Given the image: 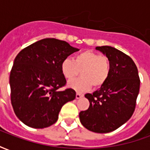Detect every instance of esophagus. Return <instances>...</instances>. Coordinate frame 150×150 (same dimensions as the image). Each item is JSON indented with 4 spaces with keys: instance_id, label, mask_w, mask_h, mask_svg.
<instances>
[{
    "instance_id": "esophagus-1",
    "label": "esophagus",
    "mask_w": 150,
    "mask_h": 150,
    "mask_svg": "<svg viewBox=\"0 0 150 150\" xmlns=\"http://www.w3.org/2000/svg\"><path fill=\"white\" fill-rule=\"evenodd\" d=\"M81 97H83V95L79 94V93H76V96H75L76 99H80Z\"/></svg>"
}]
</instances>
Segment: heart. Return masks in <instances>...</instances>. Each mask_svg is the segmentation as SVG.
I'll use <instances>...</instances> for the list:
<instances>
[{
    "label": "heart",
    "instance_id": "1",
    "mask_svg": "<svg viewBox=\"0 0 150 150\" xmlns=\"http://www.w3.org/2000/svg\"><path fill=\"white\" fill-rule=\"evenodd\" d=\"M61 71L67 79L71 80L79 75L81 78L73 79L68 87L78 92H84L91 88H100L107 81L110 74V62L108 57L91 50H85L74 57L66 59L61 63Z\"/></svg>",
    "mask_w": 150,
    "mask_h": 150
}]
</instances>
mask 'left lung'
<instances>
[{"instance_id":"obj_1","label":"left lung","mask_w":150,"mask_h":150,"mask_svg":"<svg viewBox=\"0 0 150 150\" xmlns=\"http://www.w3.org/2000/svg\"><path fill=\"white\" fill-rule=\"evenodd\" d=\"M96 50L109 59L110 74L100 89L85 95L90 106L79 112V120L88 130L107 133L118 129L133 114L140 79L137 66L125 53L108 46H97Z\"/></svg>"}]
</instances>
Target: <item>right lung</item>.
Returning <instances> with one entry per match:
<instances>
[{
  "label": "right lung",
  "mask_w": 150,
  "mask_h": 150,
  "mask_svg": "<svg viewBox=\"0 0 150 150\" xmlns=\"http://www.w3.org/2000/svg\"><path fill=\"white\" fill-rule=\"evenodd\" d=\"M78 50L65 41L44 38L16 56L9 75L11 104L25 125L34 129L52 125L62 106L75 100V90L59 89L67 83L61 63Z\"/></svg>",
  "instance_id": "obj_1"
}]
</instances>
